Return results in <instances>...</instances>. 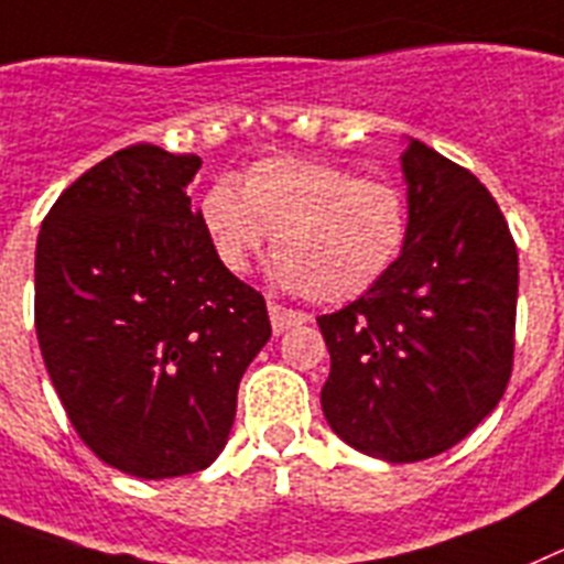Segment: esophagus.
Segmentation results:
<instances>
[{"instance_id": "1", "label": "esophagus", "mask_w": 564, "mask_h": 564, "mask_svg": "<svg viewBox=\"0 0 564 564\" xmlns=\"http://www.w3.org/2000/svg\"><path fill=\"white\" fill-rule=\"evenodd\" d=\"M269 321H272V332L275 335H283L292 326H301V323L310 321V315H303L297 310H286L281 303H269Z\"/></svg>"}]
</instances>
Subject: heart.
<instances>
[{
    "label": "heart",
    "mask_w": 564,
    "mask_h": 564,
    "mask_svg": "<svg viewBox=\"0 0 564 564\" xmlns=\"http://www.w3.org/2000/svg\"><path fill=\"white\" fill-rule=\"evenodd\" d=\"M198 215L227 272L243 275L272 235L275 281L329 306L369 295L398 267L411 227L400 187L297 155L254 161L241 193L218 178Z\"/></svg>",
    "instance_id": "obj_1"
}]
</instances>
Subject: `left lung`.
<instances>
[{"label": "left lung", "instance_id": "left-lung-1", "mask_svg": "<svg viewBox=\"0 0 564 564\" xmlns=\"http://www.w3.org/2000/svg\"><path fill=\"white\" fill-rule=\"evenodd\" d=\"M409 243L355 303L317 317L332 371L323 414L343 443L420 463L497 409L513 369L519 258L477 175L411 141Z\"/></svg>", "mask_w": 564, "mask_h": 564}]
</instances>
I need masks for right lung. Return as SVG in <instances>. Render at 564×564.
Returning <instances> with one entry per match:
<instances>
[{"mask_svg":"<svg viewBox=\"0 0 564 564\" xmlns=\"http://www.w3.org/2000/svg\"><path fill=\"white\" fill-rule=\"evenodd\" d=\"M198 155H107L58 195L36 241V337L67 420L141 479L207 468L238 383L272 335L267 301L218 263L189 204Z\"/></svg>","mask_w":564,"mask_h":564,"instance_id":"add662e5","label":"right lung"}]
</instances>
